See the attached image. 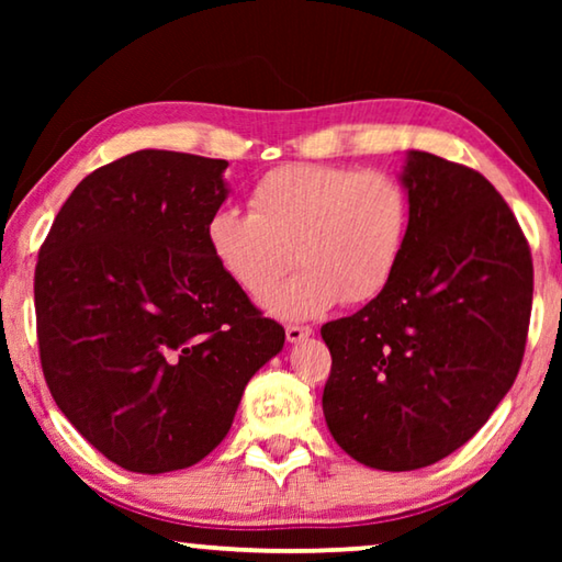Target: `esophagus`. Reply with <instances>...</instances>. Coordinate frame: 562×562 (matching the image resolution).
I'll list each match as a JSON object with an SVG mask.
<instances>
[{
    "instance_id": "esophagus-1",
    "label": "esophagus",
    "mask_w": 562,
    "mask_h": 562,
    "mask_svg": "<svg viewBox=\"0 0 562 562\" xmlns=\"http://www.w3.org/2000/svg\"><path fill=\"white\" fill-rule=\"evenodd\" d=\"M284 335H288V341H302L304 337H310V335H312V327L288 325V329H284Z\"/></svg>"
}]
</instances>
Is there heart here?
Wrapping results in <instances>:
<instances>
[{
  "label": "heart",
  "instance_id": "obj_1",
  "mask_svg": "<svg viewBox=\"0 0 562 562\" xmlns=\"http://www.w3.org/2000/svg\"><path fill=\"white\" fill-rule=\"evenodd\" d=\"M247 205L250 213L221 207L207 217V250L250 297L268 294L297 260L304 270L265 302L284 319L379 297L412 227L406 188L384 170L357 166H278L258 178Z\"/></svg>",
  "mask_w": 562,
  "mask_h": 562
}]
</instances>
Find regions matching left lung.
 Listing matches in <instances>:
<instances>
[{"mask_svg":"<svg viewBox=\"0 0 562 562\" xmlns=\"http://www.w3.org/2000/svg\"><path fill=\"white\" fill-rule=\"evenodd\" d=\"M404 258L389 288L327 322L322 412L351 459L414 471L488 422L518 376L532 258L516 215L479 170L408 150Z\"/></svg>","mask_w":562,"mask_h":562,"instance_id":"8db88e82","label":"left lung"}]
</instances>
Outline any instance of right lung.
Wrapping results in <instances>:
<instances>
[{
    "instance_id": "1",
    "label": "right lung",
    "mask_w": 562,
    "mask_h": 562,
    "mask_svg": "<svg viewBox=\"0 0 562 562\" xmlns=\"http://www.w3.org/2000/svg\"><path fill=\"white\" fill-rule=\"evenodd\" d=\"M225 168L176 150L123 156L74 188L40 250L46 386L74 429L133 473L205 459L284 345L207 250Z\"/></svg>"
}]
</instances>
